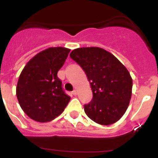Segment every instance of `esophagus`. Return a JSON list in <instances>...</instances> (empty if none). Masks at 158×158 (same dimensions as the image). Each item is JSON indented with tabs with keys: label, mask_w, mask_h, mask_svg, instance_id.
I'll list each match as a JSON object with an SVG mask.
<instances>
[{
	"label": "esophagus",
	"mask_w": 158,
	"mask_h": 158,
	"mask_svg": "<svg viewBox=\"0 0 158 158\" xmlns=\"http://www.w3.org/2000/svg\"><path fill=\"white\" fill-rule=\"evenodd\" d=\"M72 94H74V95H77V90H76V89L73 90V91H72Z\"/></svg>",
	"instance_id": "34e87169"
}]
</instances>
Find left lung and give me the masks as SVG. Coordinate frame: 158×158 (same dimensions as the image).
<instances>
[{"label": "left lung", "instance_id": "left-lung-1", "mask_svg": "<svg viewBox=\"0 0 158 158\" xmlns=\"http://www.w3.org/2000/svg\"><path fill=\"white\" fill-rule=\"evenodd\" d=\"M69 56L82 67L90 82L93 99L84 111L94 122L108 125L121 118L130 104L132 78L121 62L100 48L74 49Z\"/></svg>", "mask_w": 158, "mask_h": 158}]
</instances>
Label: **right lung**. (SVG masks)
Instances as JSON below:
<instances>
[{"mask_svg":"<svg viewBox=\"0 0 158 158\" xmlns=\"http://www.w3.org/2000/svg\"><path fill=\"white\" fill-rule=\"evenodd\" d=\"M69 49L50 48L27 63L16 87L22 110L33 120L48 122L60 115L70 97L64 93L57 72L63 66Z\"/></svg>","mask_w":158,"mask_h":158,"instance_id":"obj_1","label":"right lung"}]
</instances>
